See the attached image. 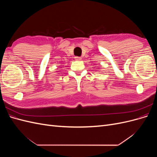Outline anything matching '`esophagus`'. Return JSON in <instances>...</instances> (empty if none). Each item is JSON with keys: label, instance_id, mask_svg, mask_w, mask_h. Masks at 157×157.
I'll return each mask as SVG.
<instances>
[{"label": "esophagus", "instance_id": "34e87169", "mask_svg": "<svg viewBox=\"0 0 157 157\" xmlns=\"http://www.w3.org/2000/svg\"><path fill=\"white\" fill-rule=\"evenodd\" d=\"M75 60H77V61H80L82 59V58H80V57H75Z\"/></svg>", "mask_w": 157, "mask_h": 157}]
</instances>
